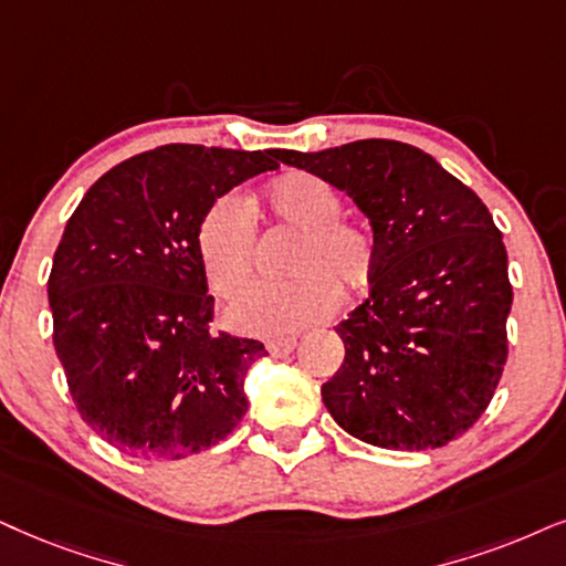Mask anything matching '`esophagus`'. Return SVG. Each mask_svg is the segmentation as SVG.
<instances>
[{
	"label": "esophagus",
	"instance_id": "34e87169",
	"mask_svg": "<svg viewBox=\"0 0 566 566\" xmlns=\"http://www.w3.org/2000/svg\"><path fill=\"white\" fill-rule=\"evenodd\" d=\"M295 347H297L295 336H284V339H271V342H266V349H269V353L274 355V357L290 355Z\"/></svg>",
	"mask_w": 566,
	"mask_h": 566
}]
</instances>
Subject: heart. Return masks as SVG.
<instances>
[{"label":"heart","instance_id":"heart-1","mask_svg":"<svg viewBox=\"0 0 566 566\" xmlns=\"http://www.w3.org/2000/svg\"><path fill=\"white\" fill-rule=\"evenodd\" d=\"M269 209L284 227L300 232L292 248L290 282H253L227 307L234 328L284 336L332 316L339 284L363 290L374 274L376 250L366 230L339 219L342 200L332 185L313 175H290L269 188ZM198 259L211 290L232 295L255 261V219L238 196H221L198 227Z\"/></svg>","mask_w":566,"mask_h":566}]
</instances>
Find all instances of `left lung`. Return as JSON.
<instances>
[{"label":"left lung","instance_id":"left-lung-1","mask_svg":"<svg viewBox=\"0 0 566 566\" xmlns=\"http://www.w3.org/2000/svg\"><path fill=\"white\" fill-rule=\"evenodd\" d=\"M276 156L345 190L374 227L370 295L334 326L345 363L321 386L326 410L381 449L426 452L460 439L506 363L512 284L485 203L399 140Z\"/></svg>","mask_w":566,"mask_h":566}]
</instances>
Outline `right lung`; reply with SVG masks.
<instances>
[{
  "mask_svg": "<svg viewBox=\"0 0 566 566\" xmlns=\"http://www.w3.org/2000/svg\"><path fill=\"white\" fill-rule=\"evenodd\" d=\"M279 151L169 143L91 185L49 274L54 349L81 418L140 460H182L227 439L248 410L261 342L211 334L198 227Z\"/></svg>",
  "mask_w": 566,
  "mask_h": 566,
  "instance_id": "add662e5",
  "label": "right lung"
}]
</instances>
